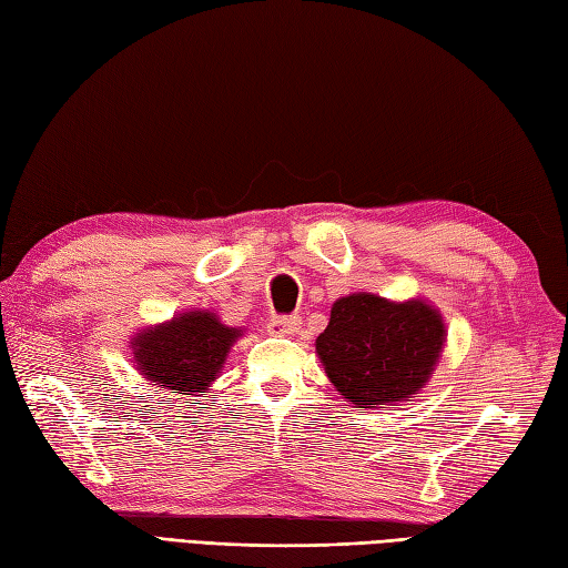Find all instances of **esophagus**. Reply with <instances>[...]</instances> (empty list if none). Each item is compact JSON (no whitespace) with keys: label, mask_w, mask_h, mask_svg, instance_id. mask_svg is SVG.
<instances>
[{"label":"esophagus","mask_w":568,"mask_h":568,"mask_svg":"<svg viewBox=\"0 0 568 568\" xmlns=\"http://www.w3.org/2000/svg\"><path fill=\"white\" fill-rule=\"evenodd\" d=\"M265 327H268V332L271 334H275V336H285V334H293V332H297V327H300V317H287V315H275V317H271L268 320V324H265Z\"/></svg>","instance_id":"34e87169"}]
</instances>
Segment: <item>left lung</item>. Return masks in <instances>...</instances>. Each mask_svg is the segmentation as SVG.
<instances>
[{"label":"left lung","mask_w":568,"mask_h":568,"mask_svg":"<svg viewBox=\"0 0 568 568\" xmlns=\"http://www.w3.org/2000/svg\"><path fill=\"white\" fill-rule=\"evenodd\" d=\"M444 346L437 310L358 293L336 300L317 354L334 388L356 407L390 405L425 388Z\"/></svg>","instance_id":"1"}]
</instances>
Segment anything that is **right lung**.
<instances>
[{"label":"right lung","instance_id":"right-lung-1","mask_svg":"<svg viewBox=\"0 0 568 568\" xmlns=\"http://www.w3.org/2000/svg\"><path fill=\"white\" fill-rule=\"evenodd\" d=\"M239 334L241 329L224 327L210 312H187L136 336L134 358L139 371L155 385L195 395L220 376L229 346Z\"/></svg>","mask_w":568,"mask_h":568}]
</instances>
